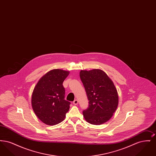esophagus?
<instances>
[{
    "label": "esophagus",
    "instance_id": "34e87169",
    "mask_svg": "<svg viewBox=\"0 0 156 156\" xmlns=\"http://www.w3.org/2000/svg\"><path fill=\"white\" fill-rule=\"evenodd\" d=\"M78 104V100H77V99H75V100H74V101H73V104H74V105H77Z\"/></svg>",
    "mask_w": 156,
    "mask_h": 156
}]
</instances>
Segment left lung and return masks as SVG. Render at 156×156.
<instances>
[{
  "label": "left lung",
  "mask_w": 156,
  "mask_h": 156,
  "mask_svg": "<svg viewBox=\"0 0 156 156\" xmlns=\"http://www.w3.org/2000/svg\"><path fill=\"white\" fill-rule=\"evenodd\" d=\"M80 76L89 101V106L83 111V116L92 125H102L111 118L118 108L117 89L101 69L81 70Z\"/></svg>",
  "instance_id": "obj_1"
}]
</instances>
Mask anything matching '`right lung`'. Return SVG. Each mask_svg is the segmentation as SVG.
Segmentation results:
<instances>
[{"instance_id": "1", "label": "right lung", "mask_w": 156, "mask_h": 156, "mask_svg": "<svg viewBox=\"0 0 156 156\" xmlns=\"http://www.w3.org/2000/svg\"><path fill=\"white\" fill-rule=\"evenodd\" d=\"M69 71L54 69L38 81L31 95V106L37 118L47 125H55L63 121L71 103L64 99L62 83Z\"/></svg>"}]
</instances>
